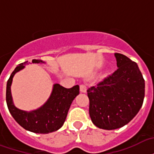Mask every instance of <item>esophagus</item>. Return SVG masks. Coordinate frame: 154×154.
Instances as JSON below:
<instances>
[{"mask_svg":"<svg viewBox=\"0 0 154 154\" xmlns=\"http://www.w3.org/2000/svg\"><path fill=\"white\" fill-rule=\"evenodd\" d=\"M80 91H81L82 93L86 92V85H84V84L80 85Z\"/></svg>","mask_w":154,"mask_h":154,"instance_id":"1","label":"esophagus"}]
</instances>
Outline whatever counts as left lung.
<instances>
[{
  "instance_id": "obj_1",
  "label": "left lung",
  "mask_w": 154,
  "mask_h": 154,
  "mask_svg": "<svg viewBox=\"0 0 154 154\" xmlns=\"http://www.w3.org/2000/svg\"><path fill=\"white\" fill-rule=\"evenodd\" d=\"M115 56L117 70L87 90L93 124L106 130L128 124L145 98V80L137 63L123 54Z\"/></svg>"
}]
</instances>
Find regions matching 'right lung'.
Segmentation results:
<instances>
[{
    "instance_id": "add662e5",
    "label": "right lung",
    "mask_w": 154,
    "mask_h": 154,
    "mask_svg": "<svg viewBox=\"0 0 154 154\" xmlns=\"http://www.w3.org/2000/svg\"><path fill=\"white\" fill-rule=\"evenodd\" d=\"M32 63H44L41 60H33ZM29 62H23L15 68L9 77L6 85V103L9 112L20 126L27 131L47 134L57 131L63 126L69 107L72 101L79 94V85L67 89L60 85H53L52 92L41 107L31 111H25L17 108L13 103L11 95V84L16 72L25 68Z\"/></svg>"
}]
</instances>
